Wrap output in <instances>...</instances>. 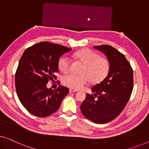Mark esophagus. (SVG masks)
I'll return each instance as SVG.
<instances>
[{
    "instance_id": "esophagus-1",
    "label": "esophagus",
    "mask_w": 149,
    "mask_h": 149,
    "mask_svg": "<svg viewBox=\"0 0 149 149\" xmlns=\"http://www.w3.org/2000/svg\"><path fill=\"white\" fill-rule=\"evenodd\" d=\"M77 91H78L74 90V89H69V92H70V93H74V92H77Z\"/></svg>"
}]
</instances>
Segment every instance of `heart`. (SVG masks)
I'll use <instances>...</instances> for the list:
<instances>
[{
    "instance_id": "heart-1",
    "label": "heart",
    "mask_w": 149,
    "mask_h": 149,
    "mask_svg": "<svg viewBox=\"0 0 149 149\" xmlns=\"http://www.w3.org/2000/svg\"><path fill=\"white\" fill-rule=\"evenodd\" d=\"M73 57L83 64L80 75L70 74L63 77L62 83L71 89H82L90 82L94 84L100 83L109 74L110 64L107 58L89 49L79 50ZM58 68L63 73H68L71 68V60L68 57H63L59 60Z\"/></svg>"
}]
</instances>
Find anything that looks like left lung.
<instances>
[{
    "mask_svg": "<svg viewBox=\"0 0 149 149\" xmlns=\"http://www.w3.org/2000/svg\"><path fill=\"white\" fill-rule=\"evenodd\" d=\"M107 57L110 70L102 81L91 87L81 105L83 115L95 123H107L123 111L134 87L133 69L125 56L108 45L94 46Z\"/></svg>",
    "mask_w": 149,
    "mask_h": 149,
    "instance_id": "1",
    "label": "left lung"
}]
</instances>
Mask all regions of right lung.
<instances>
[{"mask_svg":"<svg viewBox=\"0 0 149 149\" xmlns=\"http://www.w3.org/2000/svg\"><path fill=\"white\" fill-rule=\"evenodd\" d=\"M70 50L59 44L40 42L24 52L15 72V89L20 102L32 115L46 117L56 113L68 93L66 87L53 90L47 83L57 79L60 58Z\"/></svg>","mask_w":149,"mask_h":149,"instance_id":"add662e5","label":"right lung"}]
</instances>
